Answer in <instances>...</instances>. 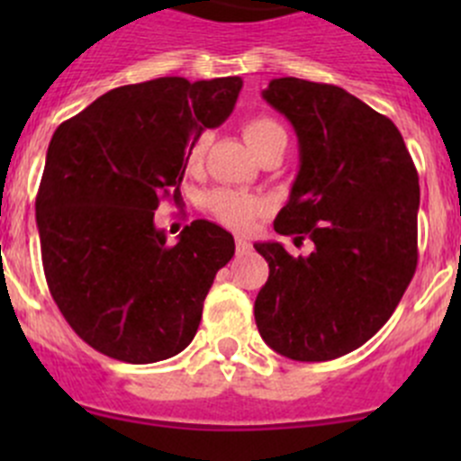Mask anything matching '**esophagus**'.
<instances>
[{"mask_svg": "<svg viewBox=\"0 0 461 461\" xmlns=\"http://www.w3.org/2000/svg\"><path fill=\"white\" fill-rule=\"evenodd\" d=\"M252 252V243L245 239H236V254H249Z\"/></svg>", "mask_w": 461, "mask_h": 461, "instance_id": "obj_1", "label": "esophagus"}]
</instances>
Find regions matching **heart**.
<instances>
[{"label": "heart", "instance_id": "obj_1", "mask_svg": "<svg viewBox=\"0 0 461 461\" xmlns=\"http://www.w3.org/2000/svg\"><path fill=\"white\" fill-rule=\"evenodd\" d=\"M278 136H285V131L281 129V124L274 122L267 115H257V118H249L243 122V138L254 153ZM204 151H207V136H198L187 149L189 167L196 169L203 162ZM207 207L213 213V218H218L222 225L236 231H249L265 213V203L260 198L236 192V189H213L207 196Z\"/></svg>", "mask_w": 461, "mask_h": 461}]
</instances>
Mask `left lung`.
Returning <instances> with one entry per match:
<instances>
[{
	"label": "left lung",
	"instance_id": "8db88e82",
	"mask_svg": "<svg viewBox=\"0 0 461 461\" xmlns=\"http://www.w3.org/2000/svg\"><path fill=\"white\" fill-rule=\"evenodd\" d=\"M263 97L299 138V174L274 230L310 239L314 252L254 245L269 265L254 319L287 359H337L379 332L412 281L420 176L393 120L341 86L278 77Z\"/></svg>",
	"mask_w": 461,
	"mask_h": 461
}]
</instances>
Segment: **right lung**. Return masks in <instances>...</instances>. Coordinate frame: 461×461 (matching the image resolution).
I'll return each instance as SVG.
<instances>
[{
  "mask_svg": "<svg viewBox=\"0 0 461 461\" xmlns=\"http://www.w3.org/2000/svg\"><path fill=\"white\" fill-rule=\"evenodd\" d=\"M243 80L158 77L111 88L53 133L35 198L41 263L59 312L111 359L156 364L196 337L234 236L194 221L167 243L160 198L183 201L187 149L234 111Z\"/></svg>",
  "mask_w": 461,
  "mask_h": 461,
  "instance_id": "right-lung-1",
  "label": "right lung"
}]
</instances>
